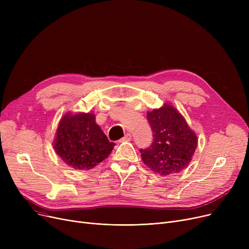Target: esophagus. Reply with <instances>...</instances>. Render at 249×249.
Returning a JSON list of instances; mask_svg holds the SVG:
<instances>
[{"label": "esophagus", "instance_id": "34e87169", "mask_svg": "<svg viewBox=\"0 0 249 249\" xmlns=\"http://www.w3.org/2000/svg\"><path fill=\"white\" fill-rule=\"evenodd\" d=\"M131 139H132V135L130 134V133H127L120 141H121V142H125V141H130Z\"/></svg>", "mask_w": 249, "mask_h": 249}]
</instances>
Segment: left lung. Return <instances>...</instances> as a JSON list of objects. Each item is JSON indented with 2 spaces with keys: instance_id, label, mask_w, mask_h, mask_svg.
<instances>
[{
  "instance_id": "left-lung-1",
  "label": "left lung",
  "mask_w": 249,
  "mask_h": 249,
  "mask_svg": "<svg viewBox=\"0 0 249 249\" xmlns=\"http://www.w3.org/2000/svg\"><path fill=\"white\" fill-rule=\"evenodd\" d=\"M153 131L152 145L141 149V159L154 174L166 177L178 174L189 165L198 137L173 105L164 103L159 109L147 112Z\"/></svg>"
}]
</instances>
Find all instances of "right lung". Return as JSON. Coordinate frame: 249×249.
<instances>
[{
    "label": "right lung",
    "instance_id": "obj_1",
    "mask_svg": "<svg viewBox=\"0 0 249 249\" xmlns=\"http://www.w3.org/2000/svg\"><path fill=\"white\" fill-rule=\"evenodd\" d=\"M96 123L94 113H65L58 123L53 147L59 158L74 169H91L106 160L114 148Z\"/></svg>",
    "mask_w": 249,
    "mask_h": 249
}]
</instances>
